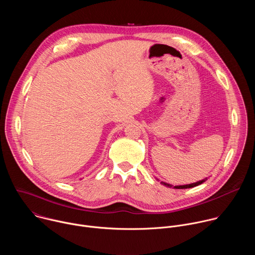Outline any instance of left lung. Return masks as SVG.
Masks as SVG:
<instances>
[{
  "instance_id": "8db88e82",
  "label": "left lung",
  "mask_w": 255,
  "mask_h": 255,
  "mask_svg": "<svg viewBox=\"0 0 255 255\" xmlns=\"http://www.w3.org/2000/svg\"><path fill=\"white\" fill-rule=\"evenodd\" d=\"M206 179L207 178H204V179H202V180H199V181H197V183H194V184H190V185H184V186H172V185H169V184H166V183H163V181H161V184L163 185V186H165V187H168V188H171V187H173L174 189H190V188H194V187H197V186H199V185H201V184H203L204 181H206Z\"/></svg>"
}]
</instances>
